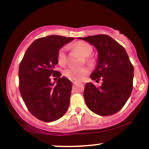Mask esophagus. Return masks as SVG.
Here are the masks:
<instances>
[{"label": "esophagus", "mask_w": 149, "mask_h": 149, "mask_svg": "<svg viewBox=\"0 0 149 149\" xmlns=\"http://www.w3.org/2000/svg\"><path fill=\"white\" fill-rule=\"evenodd\" d=\"M72 83H73V84H76V83H78V81L76 80H72Z\"/></svg>", "instance_id": "34e87169"}]
</instances>
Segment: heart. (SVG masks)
Returning <instances> with one entry per match:
<instances>
[{"label":"heart","instance_id":"b5f03b06","mask_svg":"<svg viewBox=\"0 0 149 149\" xmlns=\"http://www.w3.org/2000/svg\"><path fill=\"white\" fill-rule=\"evenodd\" d=\"M74 47L85 57H88L92 53V47L87 42L80 41L74 44ZM66 48L64 47L60 49L58 54V62L60 65H64L66 62ZM87 67H69L64 70V74L71 80H81L89 73Z\"/></svg>","mask_w":149,"mask_h":149}]
</instances>
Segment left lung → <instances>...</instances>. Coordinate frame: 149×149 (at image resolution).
Segmentation results:
<instances>
[{"instance_id":"left-lung-1","label":"left lung","mask_w":149,"mask_h":149,"mask_svg":"<svg viewBox=\"0 0 149 149\" xmlns=\"http://www.w3.org/2000/svg\"><path fill=\"white\" fill-rule=\"evenodd\" d=\"M78 38L89 42L96 49L97 64L90 77L95 81L101 77L103 81L99 87L92 83L85 84V103L97 115H113L123 107L133 88L134 67L129 56L125 49L109 35L98 34Z\"/></svg>"}]
</instances>
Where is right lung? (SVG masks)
I'll return each mask as SVG.
<instances>
[{"mask_svg": "<svg viewBox=\"0 0 149 149\" xmlns=\"http://www.w3.org/2000/svg\"><path fill=\"white\" fill-rule=\"evenodd\" d=\"M72 37L50 35L36 39L29 46L19 67V91L32 115L52 122L66 113L72 91L71 81L55 70L59 50ZM60 78L50 82V76Z\"/></svg>", "mask_w": 149, "mask_h": 149, "instance_id": "right-lung-1", "label": "right lung"}]
</instances>
